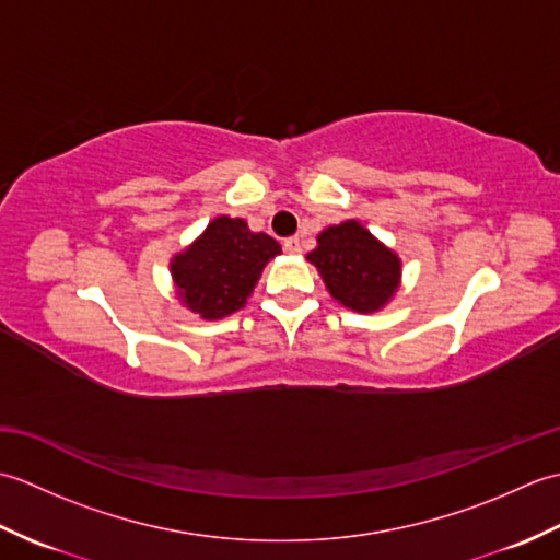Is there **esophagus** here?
Wrapping results in <instances>:
<instances>
[{
    "mask_svg": "<svg viewBox=\"0 0 560 560\" xmlns=\"http://www.w3.org/2000/svg\"><path fill=\"white\" fill-rule=\"evenodd\" d=\"M283 249H287L289 255H301V253H303V241H301V235H291V237H287V241H283Z\"/></svg>",
    "mask_w": 560,
    "mask_h": 560,
    "instance_id": "obj_1",
    "label": "esophagus"
}]
</instances>
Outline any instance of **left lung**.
I'll use <instances>...</instances> for the list:
<instances>
[{
	"label": "left lung",
	"instance_id": "obj_1",
	"mask_svg": "<svg viewBox=\"0 0 560 560\" xmlns=\"http://www.w3.org/2000/svg\"><path fill=\"white\" fill-rule=\"evenodd\" d=\"M307 259L323 273L329 293L351 311L373 313L397 291L399 257L359 221L329 225Z\"/></svg>",
	"mask_w": 560,
	"mask_h": 560
}]
</instances>
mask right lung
I'll use <instances>...</instances> for the list:
<instances>
[{"mask_svg":"<svg viewBox=\"0 0 560 560\" xmlns=\"http://www.w3.org/2000/svg\"><path fill=\"white\" fill-rule=\"evenodd\" d=\"M281 253L267 233H253L243 219H213L205 235L173 259L177 295L205 319L231 315L247 303L271 257Z\"/></svg>","mask_w":560,"mask_h":560,"instance_id":"obj_1","label":"right lung"}]
</instances>
